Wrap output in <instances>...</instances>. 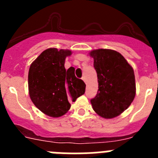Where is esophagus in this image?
Segmentation results:
<instances>
[{"label":"esophagus","mask_w":158,"mask_h":158,"mask_svg":"<svg viewBox=\"0 0 158 158\" xmlns=\"http://www.w3.org/2000/svg\"><path fill=\"white\" fill-rule=\"evenodd\" d=\"M82 80H83L84 81H85V77H82Z\"/></svg>","instance_id":"34e87169"}]
</instances>
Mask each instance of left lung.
Instances as JSON below:
<instances>
[{
    "label": "left lung",
    "instance_id": "obj_1",
    "mask_svg": "<svg viewBox=\"0 0 158 158\" xmlns=\"http://www.w3.org/2000/svg\"><path fill=\"white\" fill-rule=\"evenodd\" d=\"M97 73L98 92L91 99L93 110L100 116H118L131 105L136 88L133 68L120 53L98 49L89 53Z\"/></svg>",
    "mask_w": 158,
    "mask_h": 158
}]
</instances>
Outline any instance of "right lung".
I'll list each match as a JSON object with an SVG mask.
<instances>
[{
    "label": "right lung",
    "instance_id": "right-lung-1",
    "mask_svg": "<svg viewBox=\"0 0 158 158\" xmlns=\"http://www.w3.org/2000/svg\"><path fill=\"white\" fill-rule=\"evenodd\" d=\"M69 50L49 48L32 62L28 72L30 98L37 108L51 117H60L69 111V101L85 92V84L75 76V69H65Z\"/></svg>",
    "mask_w": 158,
    "mask_h": 158
}]
</instances>
